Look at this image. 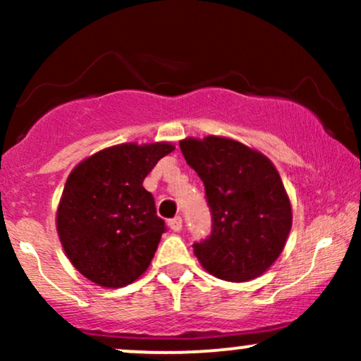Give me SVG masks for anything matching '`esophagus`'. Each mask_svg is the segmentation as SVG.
<instances>
[{
  "instance_id": "34e87169",
  "label": "esophagus",
  "mask_w": 361,
  "mask_h": 361,
  "mask_svg": "<svg viewBox=\"0 0 361 361\" xmlns=\"http://www.w3.org/2000/svg\"><path fill=\"white\" fill-rule=\"evenodd\" d=\"M169 227H171V231H175V233H180L181 227H183V219L180 217V215H176L175 219H171V221L168 222Z\"/></svg>"
}]
</instances>
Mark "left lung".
Returning <instances> with one entry per match:
<instances>
[{"mask_svg":"<svg viewBox=\"0 0 361 361\" xmlns=\"http://www.w3.org/2000/svg\"><path fill=\"white\" fill-rule=\"evenodd\" d=\"M186 163L205 185L212 234L193 244L205 271L226 281L263 275L283 251L292 205L275 164L239 140L207 135L180 140Z\"/></svg>","mask_w":361,"mask_h":361,"instance_id":"8db88e82","label":"left lung"}]
</instances>
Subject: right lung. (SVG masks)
Wrapping results in <instances>:
<instances>
[{"instance_id": "obj_1", "label": "right lung", "mask_w": 361, "mask_h": 361, "mask_svg": "<svg viewBox=\"0 0 361 361\" xmlns=\"http://www.w3.org/2000/svg\"><path fill=\"white\" fill-rule=\"evenodd\" d=\"M173 149L169 142L117 144L69 173L57 205V234L73 267L93 283L126 287L151 264L164 221L142 181Z\"/></svg>"}]
</instances>
